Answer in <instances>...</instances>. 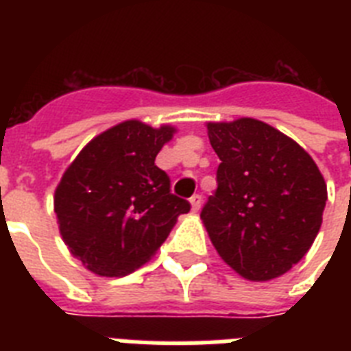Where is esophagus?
I'll return each mask as SVG.
<instances>
[{
    "mask_svg": "<svg viewBox=\"0 0 351 351\" xmlns=\"http://www.w3.org/2000/svg\"><path fill=\"white\" fill-rule=\"evenodd\" d=\"M189 204H191L193 213H197L198 209H200V206H202V197H200V195H193V197L189 198Z\"/></svg>",
    "mask_w": 351,
    "mask_h": 351,
    "instance_id": "1",
    "label": "esophagus"
}]
</instances>
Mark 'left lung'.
<instances>
[{
  "instance_id": "left-lung-1",
  "label": "left lung",
  "mask_w": 351,
  "mask_h": 351,
  "mask_svg": "<svg viewBox=\"0 0 351 351\" xmlns=\"http://www.w3.org/2000/svg\"><path fill=\"white\" fill-rule=\"evenodd\" d=\"M206 125L220 158L219 187L200 213L209 239L240 277H280L321 230L324 176L299 143L269 123L239 118Z\"/></svg>"
}]
</instances>
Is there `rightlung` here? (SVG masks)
<instances>
[{
  "instance_id": "1",
  "label": "right lung",
  "mask_w": 351,
  "mask_h": 351,
  "mask_svg": "<svg viewBox=\"0 0 351 351\" xmlns=\"http://www.w3.org/2000/svg\"><path fill=\"white\" fill-rule=\"evenodd\" d=\"M173 125L125 120L95 136L54 191V213L74 258L100 277H123L164 244L189 202L175 197L154 165Z\"/></svg>"
}]
</instances>
